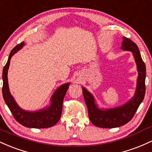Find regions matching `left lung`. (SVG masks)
Here are the masks:
<instances>
[{"label":"left lung","instance_id":"obj_1","mask_svg":"<svg viewBox=\"0 0 152 152\" xmlns=\"http://www.w3.org/2000/svg\"><path fill=\"white\" fill-rule=\"evenodd\" d=\"M121 49L132 52L137 66L138 77L135 94L124 105L104 110L97 106L93 95L83 87V96L88 107L89 118L92 124L97 127L111 129L125 125L133 118L144 100L146 91V65L141 57L139 49L134 42L125 37H123Z\"/></svg>","mask_w":152,"mask_h":152}]
</instances>
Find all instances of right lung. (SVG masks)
I'll list each match as a JSON object with an SVG mask.
<instances>
[{"label": "right lung", "instance_id": "add662e5", "mask_svg": "<svg viewBox=\"0 0 152 152\" xmlns=\"http://www.w3.org/2000/svg\"><path fill=\"white\" fill-rule=\"evenodd\" d=\"M24 42L18 44L11 50L7 63L3 69V96L13 117L20 124L25 127L34 129H46L55 125L60 119L62 111V104L69 83H64L54 91L51 98V104L47 108L37 111H28L20 108L10 93L8 83V69L12 56L19 51Z\"/></svg>", "mask_w": 152, "mask_h": 152}]
</instances>
